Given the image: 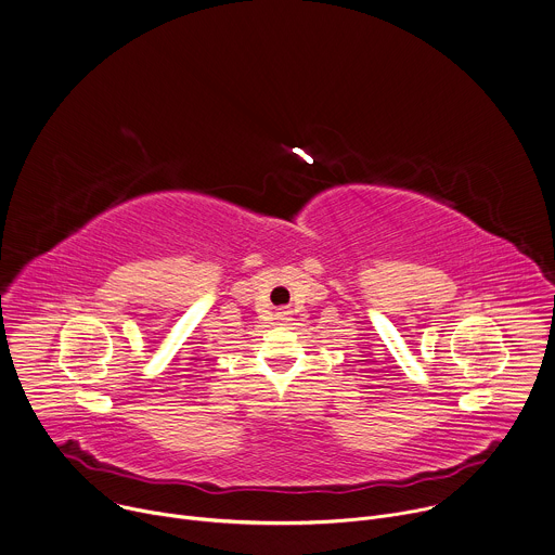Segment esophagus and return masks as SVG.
Masks as SVG:
<instances>
[{"instance_id":"34e87169","label":"esophagus","mask_w":555,"mask_h":555,"mask_svg":"<svg viewBox=\"0 0 555 555\" xmlns=\"http://www.w3.org/2000/svg\"><path fill=\"white\" fill-rule=\"evenodd\" d=\"M287 311H276V320H287Z\"/></svg>"}]
</instances>
